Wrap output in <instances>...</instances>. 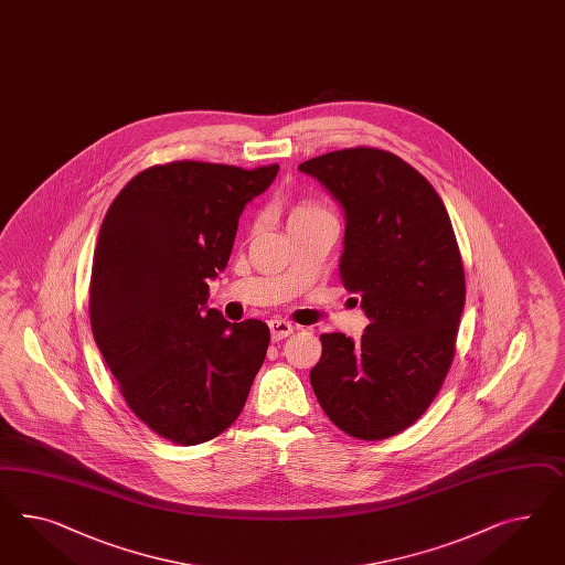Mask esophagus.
Returning a JSON list of instances; mask_svg holds the SVG:
<instances>
[{"label": "esophagus", "instance_id": "esophagus-1", "mask_svg": "<svg viewBox=\"0 0 565 565\" xmlns=\"http://www.w3.org/2000/svg\"><path fill=\"white\" fill-rule=\"evenodd\" d=\"M294 324L288 321H281V319H274V321H269V331H271V339L274 341H279V339H286V337H290L294 333Z\"/></svg>", "mask_w": 565, "mask_h": 565}]
</instances>
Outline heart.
<instances>
[{
  "mask_svg": "<svg viewBox=\"0 0 565 565\" xmlns=\"http://www.w3.org/2000/svg\"><path fill=\"white\" fill-rule=\"evenodd\" d=\"M322 217H331V214L322 207L321 203H317V201H312V199H300V201H296V203L291 205L288 224H290V228H294V226L308 224V222L322 220Z\"/></svg>",
  "mask_w": 565,
  "mask_h": 565,
  "instance_id": "obj_1",
  "label": "heart"
}]
</instances>
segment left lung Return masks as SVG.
<instances>
[{
    "instance_id": "obj_1",
    "label": "left lung",
    "mask_w": 565,
    "mask_h": 565,
    "mask_svg": "<svg viewBox=\"0 0 565 565\" xmlns=\"http://www.w3.org/2000/svg\"><path fill=\"white\" fill-rule=\"evenodd\" d=\"M345 214L339 277L362 296L360 341L321 335L310 384L322 412L360 440L415 424L443 388L465 308V271L443 199L398 156L376 148L300 164Z\"/></svg>"
}]
</instances>
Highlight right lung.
Masks as SVG:
<instances>
[{
  "label": "right lung",
  "mask_w": 565,
  "mask_h": 565,
  "mask_svg": "<svg viewBox=\"0 0 565 565\" xmlns=\"http://www.w3.org/2000/svg\"><path fill=\"white\" fill-rule=\"evenodd\" d=\"M277 170L156 164L122 186L103 220L94 341L129 409L170 443L195 446L228 429L265 360L269 327L207 308V279L226 269L244 205Z\"/></svg>",
  "instance_id": "add662e5"
}]
</instances>
